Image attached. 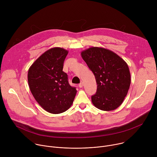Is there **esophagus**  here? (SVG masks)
<instances>
[{
	"instance_id": "esophagus-1",
	"label": "esophagus",
	"mask_w": 157,
	"mask_h": 157,
	"mask_svg": "<svg viewBox=\"0 0 157 157\" xmlns=\"http://www.w3.org/2000/svg\"><path fill=\"white\" fill-rule=\"evenodd\" d=\"M84 86V83L82 82H80L79 83V87H82V86Z\"/></svg>"
}]
</instances>
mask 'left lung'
<instances>
[{
	"instance_id": "1",
	"label": "left lung",
	"mask_w": 157,
	"mask_h": 157,
	"mask_svg": "<svg viewBox=\"0 0 157 157\" xmlns=\"http://www.w3.org/2000/svg\"><path fill=\"white\" fill-rule=\"evenodd\" d=\"M94 76L98 87L91 100L98 109L110 111L119 107L130 87V73L127 63L106 48L91 47L81 53Z\"/></svg>"
}]
</instances>
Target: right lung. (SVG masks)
<instances>
[{
	"label": "right lung",
	"instance_id": "right-lung-1",
	"mask_svg": "<svg viewBox=\"0 0 157 157\" xmlns=\"http://www.w3.org/2000/svg\"><path fill=\"white\" fill-rule=\"evenodd\" d=\"M68 53L63 48H50L35 60L28 71L29 86L35 99L44 110L54 114L68 110L77 93L63 71Z\"/></svg>",
	"mask_w": 157,
	"mask_h": 157
}]
</instances>
